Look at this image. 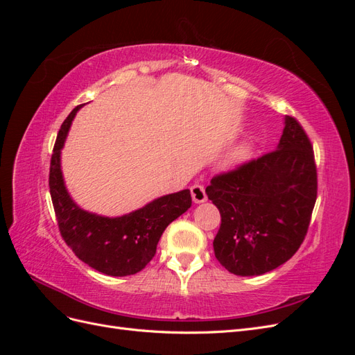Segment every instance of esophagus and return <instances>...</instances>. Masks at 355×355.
Masks as SVG:
<instances>
[{
    "instance_id": "esophagus-1",
    "label": "esophagus",
    "mask_w": 355,
    "mask_h": 355,
    "mask_svg": "<svg viewBox=\"0 0 355 355\" xmlns=\"http://www.w3.org/2000/svg\"><path fill=\"white\" fill-rule=\"evenodd\" d=\"M191 196H192V201L194 202H204L207 200V194H206V188H204V185H200V184H196L191 187Z\"/></svg>"
}]
</instances>
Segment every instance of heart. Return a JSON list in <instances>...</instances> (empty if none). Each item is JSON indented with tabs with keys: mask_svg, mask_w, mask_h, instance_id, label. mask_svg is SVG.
I'll return each mask as SVG.
<instances>
[{
	"mask_svg": "<svg viewBox=\"0 0 355 355\" xmlns=\"http://www.w3.org/2000/svg\"><path fill=\"white\" fill-rule=\"evenodd\" d=\"M247 155H249V146H247V145L240 146L237 151L234 153V158L235 159H244Z\"/></svg>",
	"mask_w": 355,
	"mask_h": 355,
	"instance_id": "obj_1",
	"label": "heart"
}]
</instances>
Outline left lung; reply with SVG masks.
Here are the masks:
<instances>
[{"label":"left lung","mask_w":355,"mask_h":355,"mask_svg":"<svg viewBox=\"0 0 355 355\" xmlns=\"http://www.w3.org/2000/svg\"><path fill=\"white\" fill-rule=\"evenodd\" d=\"M207 197L219 209L214 256L235 275H261L304 243L317 200L314 149L295 116L278 148L213 176Z\"/></svg>","instance_id":"left-lung-1"}]
</instances>
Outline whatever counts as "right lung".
I'll list each match as a JSON object with an SVG mask.
<instances>
[{"label":"right lung","instance_id":"add662e5","mask_svg":"<svg viewBox=\"0 0 355 355\" xmlns=\"http://www.w3.org/2000/svg\"><path fill=\"white\" fill-rule=\"evenodd\" d=\"M62 123L50 159L49 187L62 239L93 270L112 277L133 275L151 262L168 223L192 204L189 189L164 196L121 218H103L81 210L68 196L60 170V149L75 114Z\"/></svg>","mask_w":355,"mask_h":355}]
</instances>
